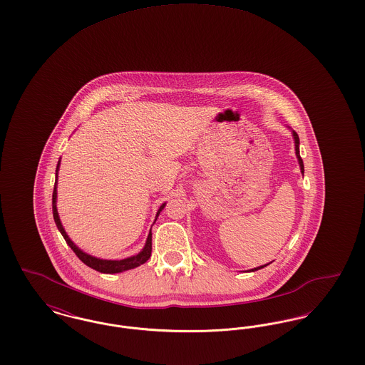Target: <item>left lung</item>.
Wrapping results in <instances>:
<instances>
[{"label":"left lung","instance_id":"8db88e82","mask_svg":"<svg viewBox=\"0 0 365 365\" xmlns=\"http://www.w3.org/2000/svg\"><path fill=\"white\" fill-rule=\"evenodd\" d=\"M293 138H294L295 143V155H297V158H298V163H299V168H301V173L304 174V163H302V158L299 156V138H298V134L293 131ZM268 264H265V265H261V267H257V268H253V269H250L252 272H255V271H257V269H261V268H264V267H267Z\"/></svg>","mask_w":365,"mask_h":365}]
</instances>
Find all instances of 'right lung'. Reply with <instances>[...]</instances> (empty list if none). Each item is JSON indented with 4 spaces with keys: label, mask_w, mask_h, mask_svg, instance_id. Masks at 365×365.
<instances>
[{
    "label": "right lung",
    "mask_w": 365,
    "mask_h": 365,
    "mask_svg": "<svg viewBox=\"0 0 365 365\" xmlns=\"http://www.w3.org/2000/svg\"><path fill=\"white\" fill-rule=\"evenodd\" d=\"M58 167H60V161H58L57 168H56V182H54V189H53V217H54V223H56V226L58 228V231L61 232V235L64 237L66 242L68 243V246L73 250V253L79 257V260L83 261L87 267L93 268V269H96L98 272H103V274H118V272H123V271H127V269H133V268L139 267L140 264H143V262L149 260V257L152 255V230H150V232L148 235L145 247L139 252L138 255L127 257V259H123V260H103V259L93 257V256L85 253L83 250H81L75 243L71 241L70 237L67 235L64 227H63L61 222H60L58 212H57V205H56V202H57V173H58ZM164 207H165V204H163L160 209L157 210L156 220L158 215H160V212L164 209Z\"/></svg>",
    "instance_id": "1"
}]
</instances>
